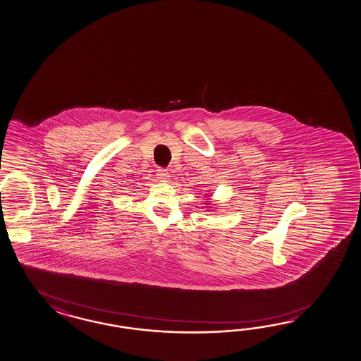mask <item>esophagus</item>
I'll list each match as a JSON object with an SVG mask.
<instances>
[{
  "mask_svg": "<svg viewBox=\"0 0 361 361\" xmlns=\"http://www.w3.org/2000/svg\"><path fill=\"white\" fill-rule=\"evenodd\" d=\"M157 176H158L159 180L166 181V180L169 178V172H168L166 168H158L157 169Z\"/></svg>",
  "mask_w": 361,
  "mask_h": 361,
  "instance_id": "obj_1",
  "label": "esophagus"
}]
</instances>
